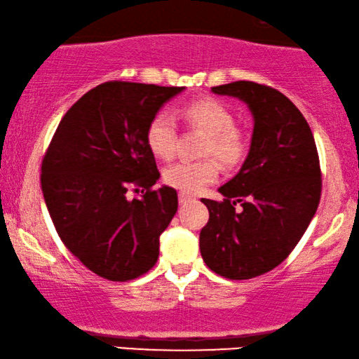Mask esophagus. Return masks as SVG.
<instances>
[{
  "label": "esophagus",
  "mask_w": 359,
  "mask_h": 359,
  "mask_svg": "<svg viewBox=\"0 0 359 359\" xmlns=\"http://www.w3.org/2000/svg\"><path fill=\"white\" fill-rule=\"evenodd\" d=\"M180 204H186V203H189V201H193L194 198L191 194H188V193H180Z\"/></svg>",
  "instance_id": "esophagus-1"
}]
</instances>
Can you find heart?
Listing matches in <instances>:
<instances>
[{
    "mask_svg": "<svg viewBox=\"0 0 359 359\" xmlns=\"http://www.w3.org/2000/svg\"><path fill=\"white\" fill-rule=\"evenodd\" d=\"M181 114L193 127L208 134L203 155H214L220 163L237 166L248 151L247 135L235 126V114L224 102L214 97L189 101L181 107ZM145 142L151 154L168 160L176 149V122L168 111L151 116L145 129ZM219 163L215 158L199 161H178L163 171V181L181 193L194 194L214 183L219 176Z\"/></svg>",
    "mask_w": 359,
    "mask_h": 359,
    "instance_id": "obj_1",
    "label": "heart"
}]
</instances>
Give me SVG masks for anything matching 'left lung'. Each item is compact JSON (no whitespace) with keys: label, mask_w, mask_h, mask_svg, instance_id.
I'll return each instance as SVG.
<instances>
[{"label":"left lung","mask_w":359,"mask_h":359,"mask_svg":"<svg viewBox=\"0 0 359 359\" xmlns=\"http://www.w3.org/2000/svg\"><path fill=\"white\" fill-rule=\"evenodd\" d=\"M212 91L247 102L255 127L243 166L219 188L224 201L201 199L209 209L201 255L220 276L257 278L289 257L316 215L322 194L316 140L302 112L271 86L233 81ZM237 203L242 210H234Z\"/></svg>","instance_id":"8db88e82"}]
</instances>
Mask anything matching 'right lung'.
<instances>
[{
    "label": "right lung",
    "instance_id": "right-lung-1",
    "mask_svg": "<svg viewBox=\"0 0 359 359\" xmlns=\"http://www.w3.org/2000/svg\"><path fill=\"white\" fill-rule=\"evenodd\" d=\"M183 86L106 81L58 124L42 160L41 188L58 237L90 271L130 281L158 259L160 235L178 210L160 178L145 129ZM142 189L141 199L126 191Z\"/></svg>",
    "mask_w": 359,
    "mask_h": 359
}]
</instances>
